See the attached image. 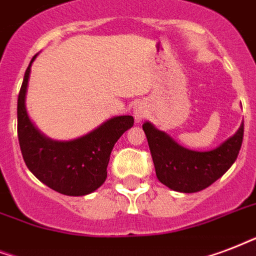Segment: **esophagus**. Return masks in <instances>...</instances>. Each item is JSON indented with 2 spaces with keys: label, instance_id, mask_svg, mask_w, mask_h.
<instances>
[{
  "label": "esophagus",
  "instance_id": "1",
  "mask_svg": "<svg viewBox=\"0 0 256 256\" xmlns=\"http://www.w3.org/2000/svg\"><path fill=\"white\" fill-rule=\"evenodd\" d=\"M148 114V110L146 107L142 104V103H138L136 107H134V120H136V124H141L144 118Z\"/></svg>",
  "mask_w": 256,
  "mask_h": 256
}]
</instances>
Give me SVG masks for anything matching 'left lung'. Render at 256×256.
<instances>
[{"label": "left lung", "instance_id": "obj_1", "mask_svg": "<svg viewBox=\"0 0 256 256\" xmlns=\"http://www.w3.org/2000/svg\"><path fill=\"white\" fill-rule=\"evenodd\" d=\"M142 128L148 138L157 178L173 190L194 193L214 184L236 161L243 142L244 122L227 141L210 152L182 148L150 122H145Z\"/></svg>", "mask_w": 256, "mask_h": 256}]
</instances>
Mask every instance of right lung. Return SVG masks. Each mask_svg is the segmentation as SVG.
I'll use <instances>...</instances> for the list:
<instances>
[{
  "mask_svg": "<svg viewBox=\"0 0 256 256\" xmlns=\"http://www.w3.org/2000/svg\"><path fill=\"white\" fill-rule=\"evenodd\" d=\"M36 56L25 71L17 100V134L22 158L29 170L56 192L67 196L92 193L106 181L111 150L134 124V118L114 116L72 141H54L42 134L32 124L25 106L30 66Z\"/></svg>",
  "mask_w": 256,
  "mask_h": 256,
  "instance_id": "obj_1",
  "label": "right lung"
}]
</instances>
